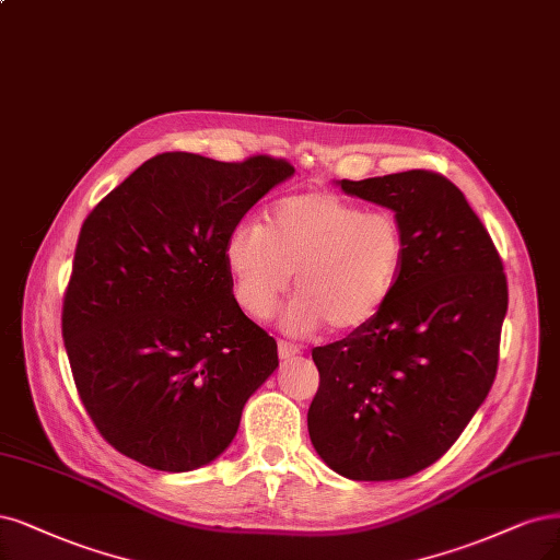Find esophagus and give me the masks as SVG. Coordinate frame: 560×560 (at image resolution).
Listing matches in <instances>:
<instances>
[{"instance_id": "obj_1", "label": "esophagus", "mask_w": 560, "mask_h": 560, "mask_svg": "<svg viewBox=\"0 0 560 560\" xmlns=\"http://www.w3.org/2000/svg\"><path fill=\"white\" fill-rule=\"evenodd\" d=\"M278 354H280V359H292V357L301 354V347L289 342V340H278Z\"/></svg>"}]
</instances>
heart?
Here are the masks:
<instances>
[{
    "label": "heart",
    "instance_id": "heart-1",
    "mask_svg": "<svg viewBox=\"0 0 560 560\" xmlns=\"http://www.w3.org/2000/svg\"><path fill=\"white\" fill-rule=\"evenodd\" d=\"M234 296L245 313L268 317L296 273L289 331L329 324L357 334L389 305L405 264V231L396 213L365 210L336 191L311 189L276 203L268 226L241 222L224 241Z\"/></svg>",
    "mask_w": 560,
    "mask_h": 560
}]
</instances>
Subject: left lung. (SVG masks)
Segmentation results:
<instances>
[{
  "label": "left lung",
  "mask_w": 560,
  "mask_h": 560,
  "mask_svg": "<svg viewBox=\"0 0 560 560\" xmlns=\"http://www.w3.org/2000/svg\"><path fill=\"white\" fill-rule=\"evenodd\" d=\"M392 208L405 231L396 294L365 329L315 347L307 433L324 464L357 481L410 477L445 454L498 371L508 278L464 191L433 171L340 180Z\"/></svg>",
  "instance_id": "left-lung-1"
}]
</instances>
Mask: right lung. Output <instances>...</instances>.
<instances>
[{"label": "right lung", "instance_id": "obj_1", "mask_svg": "<svg viewBox=\"0 0 560 560\" xmlns=\"http://www.w3.org/2000/svg\"><path fill=\"white\" fill-rule=\"evenodd\" d=\"M294 166L162 152L81 226L62 307L75 389L96 431L139 464L187 472L234 440L278 345L234 299L224 241Z\"/></svg>", "mask_w": 560, "mask_h": 560}]
</instances>
